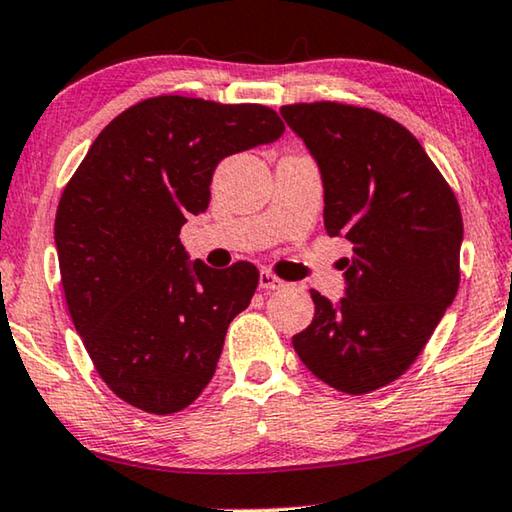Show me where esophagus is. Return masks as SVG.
<instances>
[{"mask_svg": "<svg viewBox=\"0 0 512 512\" xmlns=\"http://www.w3.org/2000/svg\"><path fill=\"white\" fill-rule=\"evenodd\" d=\"M285 285H287V282L280 280V278H275L271 271L259 273V287H262V289H269L271 291V289H282Z\"/></svg>", "mask_w": 512, "mask_h": 512, "instance_id": "esophagus-1", "label": "esophagus"}]
</instances>
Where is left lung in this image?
Masks as SVG:
<instances>
[{
  "label": "left lung",
  "instance_id": "1",
  "mask_svg": "<svg viewBox=\"0 0 512 512\" xmlns=\"http://www.w3.org/2000/svg\"><path fill=\"white\" fill-rule=\"evenodd\" d=\"M280 116L319 166L326 232L353 246L344 298L312 289L314 319L291 342L323 383L367 394L417 360L456 298L458 200L415 136L383 113L314 102Z\"/></svg>",
  "mask_w": 512,
  "mask_h": 512
}]
</instances>
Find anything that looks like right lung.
Masks as SVG:
<instances>
[{
    "mask_svg": "<svg viewBox=\"0 0 512 512\" xmlns=\"http://www.w3.org/2000/svg\"><path fill=\"white\" fill-rule=\"evenodd\" d=\"M285 134L262 104L161 95L102 129L54 221L72 323L111 392L152 415L180 412L212 380L230 321L259 271H218L180 241L205 212L216 166Z\"/></svg>",
    "mask_w": 512,
    "mask_h": 512,
    "instance_id": "add662e5",
    "label": "right lung"
}]
</instances>
